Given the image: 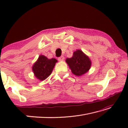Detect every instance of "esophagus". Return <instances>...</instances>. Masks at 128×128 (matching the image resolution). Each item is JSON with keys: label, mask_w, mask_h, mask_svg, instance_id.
Masks as SVG:
<instances>
[{"label": "esophagus", "mask_w": 128, "mask_h": 128, "mask_svg": "<svg viewBox=\"0 0 128 128\" xmlns=\"http://www.w3.org/2000/svg\"><path fill=\"white\" fill-rule=\"evenodd\" d=\"M64 59V57L63 56H60V57L58 58V60H59V61H63Z\"/></svg>", "instance_id": "esophagus-1"}]
</instances>
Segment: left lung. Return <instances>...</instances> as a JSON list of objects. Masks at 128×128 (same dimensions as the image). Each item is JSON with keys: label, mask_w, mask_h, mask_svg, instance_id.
<instances>
[{"label": "left lung", "mask_w": 128, "mask_h": 128, "mask_svg": "<svg viewBox=\"0 0 128 128\" xmlns=\"http://www.w3.org/2000/svg\"><path fill=\"white\" fill-rule=\"evenodd\" d=\"M66 63L68 64L72 72L77 76L85 74L89 70L91 61L88 56L81 50H77L73 52L71 58H67Z\"/></svg>", "instance_id": "1"}]
</instances>
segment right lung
<instances>
[{"label": "right lung", "mask_w": 128, "mask_h": 128, "mask_svg": "<svg viewBox=\"0 0 128 128\" xmlns=\"http://www.w3.org/2000/svg\"><path fill=\"white\" fill-rule=\"evenodd\" d=\"M57 62L54 58L48 59L46 56L40 55L32 68L35 76L41 81L46 79L51 74Z\"/></svg>", "instance_id": "right-lung-1"}]
</instances>
